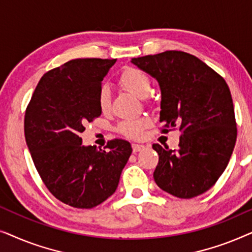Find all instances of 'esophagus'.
<instances>
[{
    "mask_svg": "<svg viewBox=\"0 0 252 252\" xmlns=\"http://www.w3.org/2000/svg\"><path fill=\"white\" fill-rule=\"evenodd\" d=\"M132 148H133V151H134V153H137V151L142 150L143 148H144V146H143V144H137V143H133Z\"/></svg>",
    "mask_w": 252,
    "mask_h": 252,
    "instance_id": "1",
    "label": "esophagus"
}]
</instances>
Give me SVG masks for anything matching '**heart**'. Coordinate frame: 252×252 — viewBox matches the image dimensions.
I'll list each match as a JSON object with an SVG mask.
<instances>
[{
    "mask_svg": "<svg viewBox=\"0 0 252 252\" xmlns=\"http://www.w3.org/2000/svg\"><path fill=\"white\" fill-rule=\"evenodd\" d=\"M119 84L140 98H144L149 94L151 80L146 72L136 67H127L119 77ZM97 104L103 112H106L111 105V92L106 85L99 87L97 93ZM148 125L146 118H132L123 120L117 126V130L124 136L139 139L142 136L144 127Z\"/></svg>",
    "mask_w": 252,
    "mask_h": 252,
    "instance_id": "1",
    "label": "heart"
}]
</instances>
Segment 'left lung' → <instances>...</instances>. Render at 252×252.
<instances>
[{"mask_svg":"<svg viewBox=\"0 0 252 252\" xmlns=\"http://www.w3.org/2000/svg\"><path fill=\"white\" fill-rule=\"evenodd\" d=\"M160 87L164 133L181 132L178 150L154 143L159 159L154 179L161 190L192 198L225 171L236 142L232 95L225 79L194 55L168 50L133 58Z\"/></svg>","mask_w":252,"mask_h":252,"instance_id":"left-lung-1","label":"left lung"}]
</instances>
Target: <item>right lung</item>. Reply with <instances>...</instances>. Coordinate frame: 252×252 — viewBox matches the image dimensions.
<instances>
[{
    "instance_id": "1",
    "label": "right lung",
    "mask_w": 252,
    "mask_h": 252,
    "mask_svg": "<svg viewBox=\"0 0 252 252\" xmlns=\"http://www.w3.org/2000/svg\"><path fill=\"white\" fill-rule=\"evenodd\" d=\"M116 60L78 58L43 74L27 105L24 132L43 184L65 204L92 209L109 198L132 154L128 141L82 146L85 125L101 116L97 93Z\"/></svg>"
}]
</instances>
